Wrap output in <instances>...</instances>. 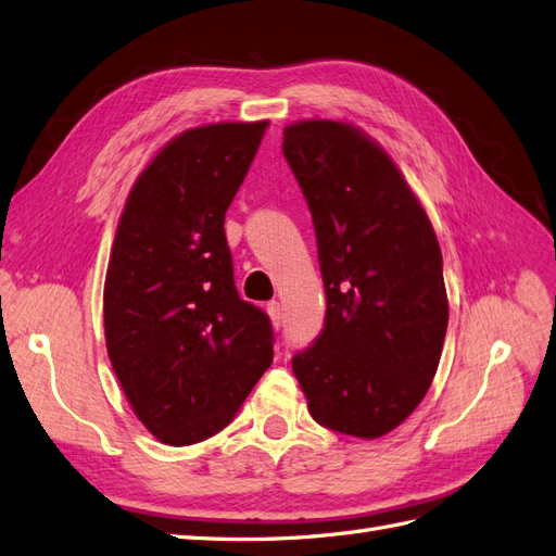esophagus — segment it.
Segmentation results:
<instances>
[{"instance_id":"obj_1","label":"esophagus","mask_w":556,"mask_h":556,"mask_svg":"<svg viewBox=\"0 0 556 556\" xmlns=\"http://www.w3.org/2000/svg\"><path fill=\"white\" fill-rule=\"evenodd\" d=\"M266 313H269L274 327L280 329L282 327V305L278 301H269V303H266Z\"/></svg>"}]
</instances>
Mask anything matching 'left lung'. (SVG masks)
<instances>
[{
  "label": "left lung",
  "mask_w": 556,
  "mask_h": 556,
  "mask_svg": "<svg viewBox=\"0 0 556 556\" xmlns=\"http://www.w3.org/2000/svg\"><path fill=\"white\" fill-rule=\"evenodd\" d=\"M282 154L308 202L327 317L292 368L319 426L377 439L428 393L448 301L434 229L379 144L350 124L285 128Z\"/></svg>",
  "instance_id": "1"
}]
</instances>
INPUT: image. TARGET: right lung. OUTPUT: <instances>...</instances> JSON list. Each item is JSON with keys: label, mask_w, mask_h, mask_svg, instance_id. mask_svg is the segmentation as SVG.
Wrapping results in <instances>:
<instances>
[{"label": "right lung", "mask_w": 556, "mask_h": 556, "mask_svg": "<svg viewBox=\"0 0 556 556\" xmlns=\"http://www.w3.org/2000/svg\"><path fill=\"white\" fill-rule=\"evenodd\" d=\"M269 122L190 128L126 200L105 278L114 375L163 444L220 432L274 361L271 319L239 296L225 212Z\"/></svg>", "instance_id": "obj_1"}]
</instances>
